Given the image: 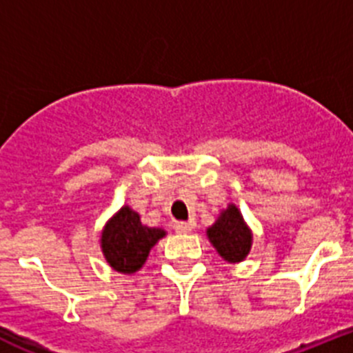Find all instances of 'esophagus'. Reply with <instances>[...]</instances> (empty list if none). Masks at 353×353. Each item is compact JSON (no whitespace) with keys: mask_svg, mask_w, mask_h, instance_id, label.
Returning a JSON list of instances; mask_svg holds the SVG:
<instances>
[{"mask_svg":"<svg viewBox=\"0 0 353 353\" xmlns=\"http://www.w3.org/2000/svg\"><path fill=\"white\" fill-rule=\"evenodd\" d=\"M192 228H194L192 221H179V223H174V230L179 233H189Z\"/></svg>","mask_w":353,"mask_h":353,"instance_id":"1","label":"esophagus"}]
</instances>
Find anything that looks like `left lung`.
I'll use <instances>...</instances> for the list:
<instances>
[{"mask_svg": "<svg viewBox=\"0 0 353 353\" xmlns=\"http://www.w3.org/2000/svg\"><path fill=\"white\" fill-rule=\"evenodd\" d=\"M207 235L226 261H242L249 254L252 236L235 205L221 214L217 223L207 230Z\"/></svg>", "mask_w": 353, "mask_h": 353, "instance_id": "obj_1", "label": "left lung"}]
</instances>
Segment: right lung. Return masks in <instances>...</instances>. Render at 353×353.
I'll list each match as a JSON object with an SVG mask.
<instances>
[{
	"mask_svg": "<svg viewBox=\"0 0 353 353\" xmlns=\"http://www.w3.org/2000/svg\"><path fill=\"white\" fill-rule=\"evenodd\" d=\"M166 235L164 230L143 226L139 215L129 207L120 208L102 232V252L114 270L132 274L143 267L150 249Z\"/></svg>",
	"mask_w": 353,
	"mask_h": 353,
	"instance_id": "obj_1",
	"label": "right lung"
}]
</instances>
